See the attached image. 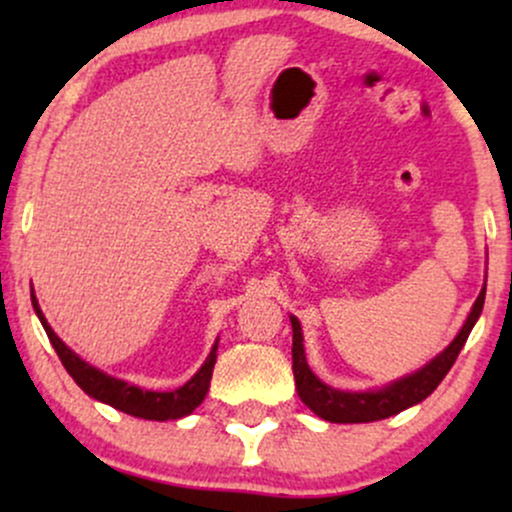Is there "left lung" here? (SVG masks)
<instances>
[{"label":"left lung","instance_id":"left-lung-1","mask_svg":"<svg viewBox=\"0 0 512 512\" xmlns=\"http://www.w3.org/2000/svg\"><path fill=\"white\" fill-rule=\"evenodd\" d=\"M484 298H486V284L484 289H481L477 301H474L472 310H469L460 334H457V337L450 342L448 349L440 351L431 363H426L424 368H419L416 373L407 375V378H399L395 383L385 385L383 390H368V392H344V390H334V387L322 383L313 370H310L308 361H305L301 322L291 315L293 378H296L298 397H301L305 407L313 409V414H317L325 421H332V424H368V421L387 419V416H395L399 411L424 402V399L440 385V380L448 375L452 363L457 361V354H460L464 342H467L474 322L479 320L481 308H484Z\"/></svg>","mask_w":512,"mask_h":512}]
</instances>
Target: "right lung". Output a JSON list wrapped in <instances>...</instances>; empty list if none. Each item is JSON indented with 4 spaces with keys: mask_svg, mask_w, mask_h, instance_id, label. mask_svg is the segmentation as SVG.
<instances>
[{
    "mask_svg": "<svg viewBox=\"0 0 512 512\" xmlns=\"http://www.w3.org/2000/svg\"><path fill=\"white\" fill-rule=\"evenodd\" d=\"M35 313H38L40 322H43L45 332H48V339L55 346L57 356H60L62 366L67 368V373L72 375L74 383L86 392L88 397L98 399V402L110 404V407L125 411V414L137 416V419H149V421H168V419H182V416L192 414L202 399L207 397L209 392V383H211V373H214V363H216V349H219V339H216L214 349L204 361V366L187 380L185 385L178 387L173 392H151V390H142L137 385H129L125 380L110 378L108 373L103 370L88 366L86 361H81L79 356L69 349L67 344L52 332V327L45 320L43 310H40L35 296H31Z\"/></svg>",
    "mask_w": 512,
    "mask_h": 512,
    "instance_id": "obj_1",
    "label": "right lung"
}]
</instances>
